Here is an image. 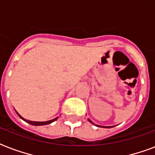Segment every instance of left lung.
I'll return each mask as SVG.
<instances>
[{
    "label": "left lung",
    "mask_w": 155,
    "mask_h": 155,
    "mask_svg": "<svg viewBox=\"0 0 155 155\" xmlns=\"http://www.w3.org/2000/svg\"><path fill=\"white\" fill-rule=\"evenodd\" d=\"M88 120L90 121L91 124H94V125H96L97 127H101V128H112V127H114V126H101V125H98V124H94V122H92V121H91L90 119H88Z\"/></svg>",
    "instance_id": "obj_1"
}]
</instances>
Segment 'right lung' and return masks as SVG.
<instances>
[{
  "label": "right lung",
  "mask_w": 155,
  "mask_h": 155,
  "mask_svg": "<svg viewBox=\"0 0 155 155\" xmlns=\"http://www.w3.org/2000/svg\"><path fill=\"white\" fill-rule=\"evenodd\" d=\"M17 112V111H16ZM17 114H18V116L20 117V118L21 119V120H23L24 121H26V122H27L28 124H31V125H35V126H40V125H47V124H49L52 123V122H54L55 120H56L57 119H58V117H56V118H54L53 120H48V121H43V122H41V121H31V120H26V119H24L22 116H21L20 115H19L18 112H17Z\"/></svg>",
  "instance_id": "add662e5"
}]
</instances>
